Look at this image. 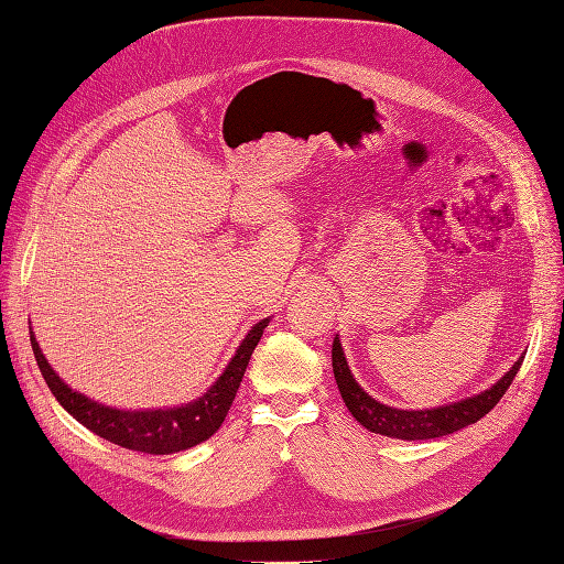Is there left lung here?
Masks as SVG:
<instances>
[{"mask_svg":"<svg viewBox=\"0 0 564 564\" xmlns=\"http://www.w3.org/2000/svg\"><path fill=\"white\" fill-rule=\"evenodd\" d=\"M522 360L524 355L518 357V362L510 367L497 383L482 392H477V395L464 398L452 404L433 406V409H398V406H388L379 400H373L369 392L355 381L346 360V352L340 348L338 334L334 336V344H332L334 379L340 390V398H344L355 421L362 423L371 433L398 437V440H433V437L456 433L460 429H466V425L480 421L506 395L508 386L513 383L516 373L520 371Z\"/></svg>","mask_w":564,"mask_h":564,"instance_id":"8db88e82","label":"left lung"}]
</instances>
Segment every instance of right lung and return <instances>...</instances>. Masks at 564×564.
<instances>
[{"label": "right lung", "instance_id": "right-lung-1", "mask_svg": "<svg viewBox=\"0 0 564 564\" xmlns=\"http://www.w3.org/2000/svg\"><path fill=\"white\" fill-rule=\"evenodd\" d=\"M268 322L270 317L253 324L249 334L242 338V344L237 346L224 373L214 381V386H209L204 395L187 404L160 409H117L96 402L84 395V392L73 390L58 377L54 367L48 365L32 332L30 344L48 390L54 392V398L61 402L65 412L77 419L84 429L133 452L176 454L209 440L220 429V423L226 421L228 409L251 360V352L259 346Z\"/></svg>", "mask_w": 564, "mask_h": 564}]
</instances>
